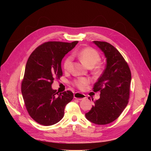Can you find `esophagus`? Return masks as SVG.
Returning a JSON list of instances; mask_svg holds the SVG:
<instances>
[{"mask_svg": "<svg viewBox=\"0 0 151 151\" xmlns=\"http://www.w3.org/2000/svg\"><path fill=\"white\" fill-rule=\"evenodd\" d=\"M74 98L75 99H78V100H83L85 99L86 98V95L83 94V93H81L79 92H76L74 93Z\"/></svg>", "mask_w": 151, "mask_h": 151, "instance_id": "obj_1", "label": "esophagus"}]
</instances>
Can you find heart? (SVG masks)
Listing matches in <instances>:
<instances>
[{
  "label": "heart",
  "mask_w": 151,
  "mask_h": 151,
  "mask_svg": "<svg viewBox=\"0 0 151 151\" xmlns=\"http://www.w3.org/2000/svg\"><path fill=\"white\" fill-rule=\"evenodd\" d=\"M76 55L80 59L81 62L84 65L88 68H92L100 60V55L97 51L92 47H86L78 52ZM72 57L71 55L67 57L63 62V68L65 71H68L70 69ZM90 83V80L86 78H78L73 81V84L79 89H84L85 87Z\"/></svg>",
  "instance_id": "b5f03b06"
}]
</instances>
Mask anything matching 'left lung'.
<instances>
[{
  "instance_id": "1",
  "label": "left lung",
  "mask_w": 151,
  "mask_h": 151,
  "mask_svg": "<svg viewBox=\"0 0 151 151\" xmlns=\"http://www.w3.org/2000/svg\"><path fill=\"white\" fill-rule=\"evenodd\" d=\"M93 42L104 53L106 64L93 88V92H100V99L94 101L85 116L93 124L105 125L118 118L128 104L131 71L121 54L113 45L105 42Z\"/></svg>"
}]
</instances>
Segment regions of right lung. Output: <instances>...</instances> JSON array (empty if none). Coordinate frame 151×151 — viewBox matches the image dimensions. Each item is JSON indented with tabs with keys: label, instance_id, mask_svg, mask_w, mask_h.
Wrapping results in <instances>:
<instances>
[{
	"label": "right lung",
	"instance_id": "right-lung-1",
	"mask_svg": "<svg viewBox=\"0 0 151 151\" xmlns=\"http://www.w3.org/2000/svg\"><path fill=\"white\" fill-rule=\"evenodd\" d=\"M78 43H44L32 52L27 60L21 92L29 114L40 124L49 126L59 122L64 115L66 105L73 98L72 92L58 93L51 85L54 80L62 76V59Z\"/></svg>",
	"mask_w": 151,
	"mask_h": 151
}]
</instances>
